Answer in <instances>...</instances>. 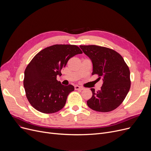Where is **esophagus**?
I'll return each mask as SVG.
<instances>
[{
    "instance_id": "obj_1",
    "label": "esophagus",
    "mask_w": 151,
    "mask_h": 151,
    "mask_svg": "<svg viewBox=\"0 0 151 151\" xmlns=\"http://www.w3.org/2000/svg\"><path fill=\"white\" fill-rule=\"evenodd\" d=\"M75 90H80V91H81V90H83L84 88H82V87H81V86H75Z\"/></svg>"
}]
</instances>
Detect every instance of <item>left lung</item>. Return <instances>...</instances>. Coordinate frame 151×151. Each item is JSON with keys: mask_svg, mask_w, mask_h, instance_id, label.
I'll list each match as a JSON object with an SVG mask.
<instances>
[{"mask_svg": "<svg viewBox=\"0 0 151 151\" xmlns=\"http://www.w3.org/2000/svg\"><path fill=\"white\" fill-rule=\"evenodd\" d=\"M83 51L93 63L92 75L102 79L100 91L92 92L87 104L99 112L111 111L119 106L127 95L131 86L130 70L122 55L108 47L97 45H81Z\"/></svg>", "mask_w": 151, "mask_h": 151, "instance_id": "left-lung-1", "label": "left lung"}]
</instances>
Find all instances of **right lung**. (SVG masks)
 <instances>
[{"instance_id": "obj_1", "label": "right lung", "mask_w": 151, "mask_h": 151, "mask_svg": "<svg viewBox=\"0 0 151 151\" xmlns=\"http://www.w3.org/2000/svg\"><path fill=\"white\" fill-rule=\"evenodd\" d=\"M83 52L76 45H54L38 52L27 65L23 84L26 97L38 111L50 114L65 106L74 87L64 86L57 80L68 60Z\"/></svg>"}]
</instances>
